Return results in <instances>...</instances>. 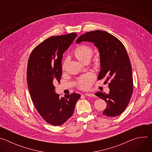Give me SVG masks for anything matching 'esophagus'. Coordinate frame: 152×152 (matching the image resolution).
I'll return each instance as SVG.
<instances>
[{
    "label": "esophagus",
    "mask_w": 152,
    "mask_h": 152,
    "mask_svg": "<svg viewBox=\"0 0 152 152\" xmlns=\"http://www.w3.org/2000/svg\"><path fill=\"white\" fill-rule=\"evenodd\" d=\"M86 96H88V97H95V95L93 94H88L86 93L85 94Z\"/></svg>",
    "instance_id": "34e87169"
}]
</instances>
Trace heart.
Returning <instances> with one entry per match:
<instances>
[{"label":"heart","instance_id":"1","mask_svg":"<svg viewBox=\"0 0 152 152\" xmlns=\"http://www.w3.org/2000/svg\"><path fill=\"white\" fill-rule=\"evenodd\" d=\"M93 54V48L86 45H80L77 46L73 52V56L83 64L88 63L91 59ZM93 64L95 66H99L100 60L99 58L96 57L93 60ZM67 66V61H65L62 63V69L64 70ZM95 80V75L92 73H88L78 78L76 85L77 88L82 90H86L90 88Z\"/></svg>","mask_w":152,"mask_h":152}]
</instances>
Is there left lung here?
<instances>
[{"label":"left lung","instance_id":"8db88e82","mask_svg":"<svg viewBox=\"0 0 152 152\" xmlns=\"http://www.w3.org/2000/svg\"><path fill=\"white\" fill-rule=\"evenodd\" d=\"M82 41L94 42L99 49L101 70L98 79L105 77V83L110 80L109 94L96 93L107 103L103 114L118 116L127 106L134 89L132 66L126 48L115 37L100 30L86 32L76 39L77 44Z\"/></svg>","mask_w":152,"mask_h":152}]
</instances>
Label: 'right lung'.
<instances>
[{
	"label": "right lung",
	"mask_w": 152,
	"mask_h": 152,
	"mask_svg": "<svg viewBox=\"0 0 152 152\" xmlns=\"http://www.w3.org/2000/svg\"><path fill=\"white\" fill-rule=\"evenodd\" d=\"M77 35L50 37L34 49L28 59L26 75L31 99L42 118L53 126H60L72 117L80 97L75 93L60 97L53 85L61 80L62 54Z\"/></svg>",
	"instance_id": "right-lung-1"
}]
</instances>
